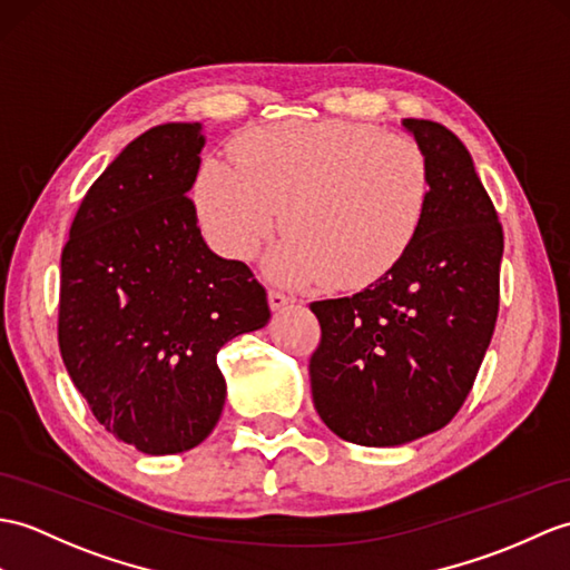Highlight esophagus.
Returning a JSON list of instances; mask_svg holds the SVG:
<instances>
[{"mask_svg":"<svg viewBox=\"0 0 570 570\" xmlns=\"http://www.w3.org/2000/svg\"><path fill=\"white\" fill-rule=\"evenodd\" d=\"M269 308L276 313V311H284L288 306H294V298L282 294V291H269Z\"/></svg>","mask_w":570,"mask_h":570,"instance_id":"esophagus-1","label":"esophagus"}]
</instances>
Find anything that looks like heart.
<instances>
[{
  "label": "heart",
  "mask_w": 570,
  "mask_h": 570,
  "mask_svg": "<svg viewBox=\"0 0 570 570\" xmlns=\"http://www.w3.org/2000/svg\"><path fill=\"white\" fill-rule=\"evenodd\" d=\"M235 167L206 160L196 177L202 228L220 255L253 259L282 210L286 240L267 262L288 286L360 291L399 264L425 220L432 171L415 140L342 118L249 128Z\"/></svg>",
  "instance_id": "b5f03b06"
}]
</instances>
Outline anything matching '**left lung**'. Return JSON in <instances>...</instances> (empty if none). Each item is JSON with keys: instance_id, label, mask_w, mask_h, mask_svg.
I'll return each instance as SVG.
<instances>
[{"instance_id": "1", "label": "left lung", "mask_w": 570, "mask_h": 570, "mask_svg": "<svg viewBox=\"0 0 570 570\" xmlns=\"http://www.w3.org/2000/svg\"><path fill=\"white\" fill-rule=\"evenodd\" d=\"M428 155L432 194L405 257L364 291L311 303L317 415L342 440L399 446L442 430L479 374L500 306L502 225L466 145L403 118Z\"/></svg>"}]
</instances>
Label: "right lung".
Segmentation results:
<instances>
[{
  "label": "right lung",
  "mask_w": 570,
  "mask_h": 570,
  "mask_svg": "<svg viewBox=\"0 0 570 570\" xmlns=\"http://www.w3.org/2000/svg\"><path fill=\"white\" fill-rule=\"evenodd\" d=\"M202 124H163L91 184L60 257L58 342L91 415L163 456L202 444L223 413L225 342L267 325L245 262L210 253L194 187Z\"/></svg>",
  "instance_id": "1"
}]
</instances>
